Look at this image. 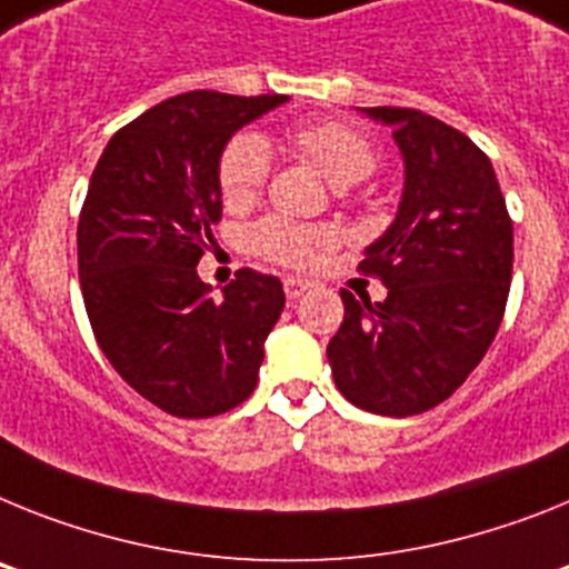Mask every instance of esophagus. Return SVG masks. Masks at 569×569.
<instances>
[{
  "instance_id": "34e87169",
  "label": "esophagus",
  "mask_w": 569,
  "mask_h": 569,
  "mask_svg": "<svg viewBox=\"0 0 569 569\" xmlns=\"http://www.w3.org/2000/svg\"><path fill=\"white\" fill-rule=\"evenodd\" d=\"M306 289H309V280H303V278H286L283 280V291L289 300H298Z\"/></svg>"
}]
</instances>
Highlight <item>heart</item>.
Here are the masks:
<instances>
[{
	"mask_svg": "<svg viewBox=\"0 0 569 569\" xmlns=\"http://www.w3.org/2000/svg\"><path fill=\"white\" fill-rule=\"evenodd\" d=\"M323 177L338 189L367 180L378 168V148L363 131L346 122H312L291 134ZM271 171V148L263 137L240 134L226 146L220 157V194L229 209H246L263 197ZM251 249L271 263L309 266L323 246L332 243V234L315 226H300L286 217H266L249 234Z\"/></svg>",
	"mask_w": 569,
	"mask_h": 569,
	"instance_id": "b5f03b06",
	"label": "heart"
}]
</instances>
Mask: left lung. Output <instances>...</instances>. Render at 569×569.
<instances>
[{"instance_id": "8db88e82", "label": "left lung", "mask_w": 569, "mask_h": 569, "mask_svg": "<svg viewBox=\"0 0 569 569\" xmlns=\"http://www.w3.org/2000/svg\"><path fill=\"white\" fill-rule=\"evenodd\" d=\"M392 126L407 180L398 217L358 266L387 300L343 298L326 355L346 401L389 418L438 407L481 363L512 280V220L490 157L415 108H363Z\"/></svg>"}]
</instances>
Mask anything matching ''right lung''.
<instances>
[{"mask_svg": "<svg viewBox=\"0 0 569 569\" xmlns=\"http://www.w3.org/2000/svg\"><path fill=\"white\" fill-rule=\"evenodd\" d=\"M286 100L180 93L122 126L93 168L77 229L93 338L128 387L174 418L240 407L283 312L278 278L240 269L211 298L197 263L223 214L226 142Z\"/></svg>", "mask_w": 569, "mask_h": 569, "instance_id": "right-lung-1", "label": "right lung"}]
</instances>
